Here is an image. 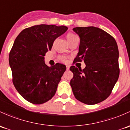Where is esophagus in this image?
Masks as SVG:
<instances>
[{
  "label": "esophagus",
  "instance_id": "esophagus-1",
  "mask_svg": "<svg viewBox=\"0 0 130 130\" xmlns=\"http://www.w3.org/2000/svg\"><path fill=\"white\" fill-rule=\"evenodd\" d=\"M66 69H67V70H68L70 69V66H69V65H67V66H66Z\"/></svg>",
  "mask_w": 130,
  "mask_h": 130
}]
</instances>
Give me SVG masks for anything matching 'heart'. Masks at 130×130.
Segmentation results:
<instances>
[{"instance_id": "heart-1", "label": "heart", "mask_w": 130, "mask_h": 130, "mask_svg": "<svg viewBox=\"0 0 130 130\" xmlns=\"http://www.w3.org/2000/svg\"><path fill=\"white\" fill-rule=\"evenodd\" d=\"M76 37H76L75 34H72V33H69V34H68L66 36L67 40L68 42H70V41H71L72 40H73V39H74L75 38H76ZM60 60L61 61H65L66 60V58H65V57H61L60 58Z\"/></svg>"}]
</instances>
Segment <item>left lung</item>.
<instances>
[{
	"instance_id": "left-lung-1",
	"label": "left lung",
	"mask_w": 130,
	"mask_h": 130,
	"mask_svg": "<svg viewBox=\"0 0 130 130\" xmlns=\"http://www.w3.org/2000/svg\"><path fill=\"white\" fill-rule=\"evenodd\" d=\"M80 39L75 62L84 61V69L71 66L70 85L76 100L87 105L103 102L111 94L119 77L118 45L114 38L95 27H75Z\"/></svg>"
}]
</instances>
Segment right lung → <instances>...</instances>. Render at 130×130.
<instances>
[{
  "mask_svg": "<svg viewBox=\"0 0 130 130\" xmlns=\"http://www.w3.org/2000/svg\"><path fill=\"white\" fill-rule=\"evenodd\" d=\"M67 29L64 25H34L23 30L14 41L9 58L12 81L19 94L33 104L45 103L55 94L66 66H47L44 56Z\"/></svg>",
  "mask_w": 130,
  "mask_h": 130,
  "instance_id": "1",
  "label": "right lung"
}]
</instances>
